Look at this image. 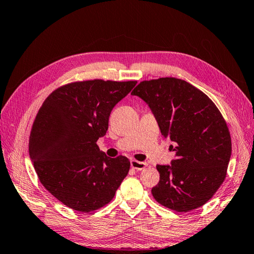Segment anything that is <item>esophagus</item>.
<instances>
[{
    "label": "esophagus",
    "mask_w": 254,
    "mask_h": 254,
    "mask_svg": "<svg viewBox=\"0 0 254 254\" xmlns=\"http://www.w3.org/2000/svg\"><path fill=\"white\" fill-rule=\"evenodd\" d=\"M146 163L145 162H139V161H136V160H131L130 161V166L131 168H133V170H137V171H141V170H144V168L146 167Z\"/></svg>",
    "instance_id": "34e87169"
}]
</instances>
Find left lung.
Here are the masks:
<instances>
[{"label": "left lung", "instance_id": "8db88e82", "mask_svg": "<svg viewBox=\"0 0 254 254\" xmlns=\"http://www.w3.org/2000/svg\"><path fill=\"white\" fill-rule=\"evenodd\" d=\"M131 94L149 104L163 137L176 143L172 165L156 166L160 182L152 195L180 213L205 204L226 178L232 154L222 113L201 90L174 77L143 80Z\"/></svg>", "mask_w": 254, "mask_h": 254}]
</instances>
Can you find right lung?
<instances>
[{"label":"right lung","mask_w":254,"mask_h":254,"mask_svg":"<svg viewBox=\"0 0 254 254\" xmlns=\"http://www.w3.org/2000/svg\"><path fill=\"white\" fill-rule=\"evenodd\" d=\"M137 81L66 83L44 100L32 124L29 154L40 183L64 205L82 213L113 200L127 176L126 156H106L97 144L113 108Z\"/></svg>","instance_id":"obj_1"}]
</instances>
